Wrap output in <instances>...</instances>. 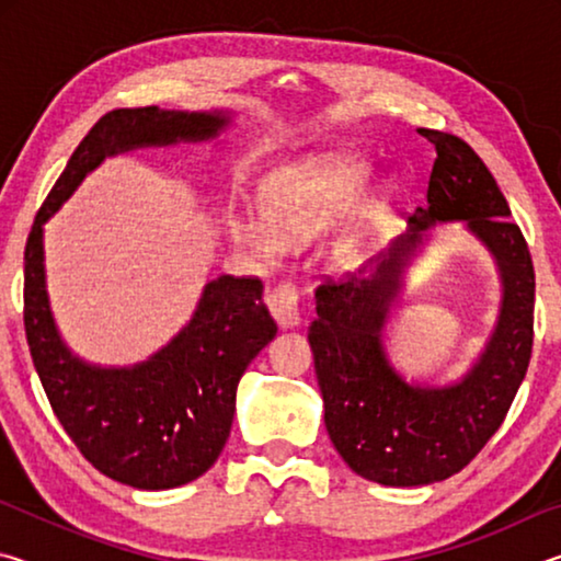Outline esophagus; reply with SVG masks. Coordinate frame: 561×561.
<instances>
[{
  "mask_svg": "<svg viewBox=\"0 0 561 561\" xmlns=\"http://www.w3.org/2000/svg\"><path fill=\"white\" fill-rule=\"evenodd\" d=\"M264 301H267L272 317L277 319L282 329H291L299 324V289L291 282L274 284Z\"/></svg>",
  "mask_w": 561,
  "mask_h": 561,
  "instance_id": "esophagus-1",
  "label": "esophagus"
}]
</instances>
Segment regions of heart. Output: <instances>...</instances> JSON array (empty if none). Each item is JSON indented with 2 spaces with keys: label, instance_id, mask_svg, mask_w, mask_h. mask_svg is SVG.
Listing matches in <instances>:
<instances>
[{
  "label": "heart",
  "instance_id": "heart-1",
  "mask_svg": "<svg viewBox=\"0 0 561 561\" xmlns=\"http://www.w3.org/2000/svg\"><path fill=\"white\" fill-rule=\"evenodd\" d=\"M368 168L351 158H314L289 168L274 180L262 197V220L237 225V240L257 254L279 252L282 240H309L327 232L364 187ZM358 254V237L344 234L336 240L331 257L336 264H351Z\"/></svg>",
  "mask_w": 561,
  "mask_h": 561
}]
</instances>
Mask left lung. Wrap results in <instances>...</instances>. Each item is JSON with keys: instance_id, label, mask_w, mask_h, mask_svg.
Wrapping results in <instances>:
<instances>
[{"instance_id": "obj_1", "label": "left lung", "mask_w": 561, "mask_h": 561, "mask_svg": "<svg viewBox=\"0 0 561 561\" xmlns=\"http://www.w3.org/2000/svg\"><path fill=\"white\" fill-rule=\"evenodd\" d=\"M435 146L428 207L408 217L411 232L371 260V274L327 277L309 327L324 423L356 474L391 488L431 485L460 472L505 421L527 374L535 341V264L525 234L482 158L453 133L421 128ZM465 219L496 254L506 284L489 351L458 387H408L387 366L380 329L400 272L433 221Z\"/></svg>"}]
</instances>
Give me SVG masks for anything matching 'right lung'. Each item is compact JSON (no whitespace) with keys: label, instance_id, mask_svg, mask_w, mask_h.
<instances>
[{"label":"right lung","instance_id":"right-lung-1","mask_svg":"<svg viewBox=\"0 0 561 561\" xmlns=\"http://www.w3.org/2000/svg\"><path fill=\"white\" fill-rule=\"evenodd\" d=\"M227 123L210 113L116 108L96 121L34 217L24 250L26 344L54 415L93 468L138 490L201 478L230 438L237 383L277 334L260 277H217L195 317L136 368H93L56 334L44 287L42 225L103 158L136 146L205 140Z\"/></svg>","mask_w":561,"mask_h":561}]
</instances>
